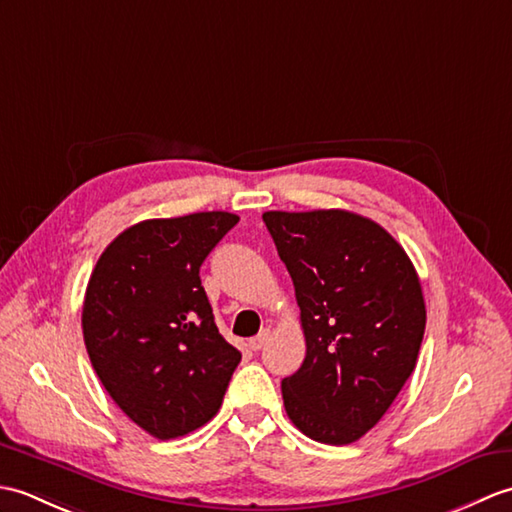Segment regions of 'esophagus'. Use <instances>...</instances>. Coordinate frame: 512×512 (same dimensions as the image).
I'll use <instances>...</instances> for the list:
<instances>
[{"label":"esophagus","instance_id":"34e87169","mask_svg":"<svg viewBox=\"0 0 512 512\" xmlns=\"http://www.w3.org/2000/svg\"><path fill=\"white\" fill-rule=\"evenodd\" d=\"M268 339H270V330L266 328V330L259 332L257 336H253V339H248V347H250V350H253V352H259V350H262V347L268 343Z\"/></svg>","mask_w":512,"mask_h":512}]
</instances>
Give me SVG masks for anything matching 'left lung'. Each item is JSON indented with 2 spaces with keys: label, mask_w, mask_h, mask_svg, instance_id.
Masks as SVG:
<instances>
[{
  "label": "left lung",
  "mask_w": 512,
  "mask_h": 512,
  "mask_svg": "<svg viewBox=\"0 0 512 512\" xmlns=\"http://www.w3.org/2000/svg\"><path fill=\"white\" fill-rule=\"evenodd\" d=\"M264 222L306 336L301 367L281 380L288 418L317 442H356L416 367L427 323L416 268L383 226L350 211H266Z\"/></svg>",
  "instance_id": "8db88e82"
}]
</instances>
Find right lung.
I'll return each instance as SVG.
<instances>
[{
  "label": "right lung",
  "instance_id": "add662e5",
  "mask_svg": "<svg viewBox=\"0 0 512 512\" xmlns=\"http://www.w3.org/2000/svg\"><path fill=\"white\" fill-rule=\"evenodd\" d=\"M237 222L226 211L138 222L103 250L88 281L81 323L94 372L158 440L209 422L242 361L200 281L206 255Z\"/></svg>",
  "mask_w": 512,
  "mask_h": 512
}]
</instances>
